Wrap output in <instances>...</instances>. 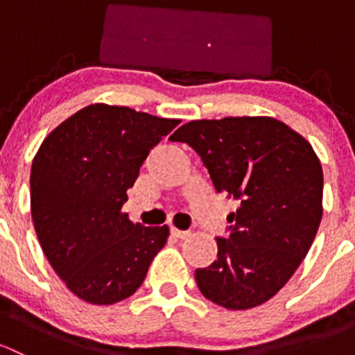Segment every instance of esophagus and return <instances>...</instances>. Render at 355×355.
Masks as SVG:
<instances>
[{
  "label": "esophagus",
  "mask_w": 355,
  "mask_h": 355,
  "mask_svg": "<svg viewBox=\"0 0 355 355\" xmlns=\"http://www.w3.org/2000/svg\"><path fill=\"white\" fill-rule=\"evenodd\" d=\"M171 235L177 239H187L189 235H191V232H185V230H180V228H171Z\"/></svg>",
  "instance_id": "esophagus-1"
}]
</instances>
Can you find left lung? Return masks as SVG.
<instances>
[{
    "label": "left lung",
    "instance_id": "obj_1",
    "mask_svg": "<svg viewBox=\"0 0 355 355\" xmlns=\"http://www.w3.org/2000/svg\"><path fill=\"white\" fill-rule=\"evenodd\" d=\"M200 156L218 192L241 199L218 259L196 270L206 299L232 311L277 295L309 252L323 216V170L309 141L273 116L192 120L170 137Z\"/></svg>",
    "mask_w": 355,
    "mask_h": 355
}]
</instances>
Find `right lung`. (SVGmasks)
Listing matches in <instances>:
<instances>
[{"label":"right lung","mask_w":355,"mask_h":355,"mask_svg":"<svg viewBox=\"0 0 355 355\" xmlns=\"http://www.w3.org/2000/svg\"><path fill=\"white\" fill-rule=\"evenodd\" d=\"M180 120L96 103L42 141L31 170V213L49 264L98 306L134 295L170 235L121 211L149 151Z\"/></svg>","instance_id":"1"}]
</instances>
